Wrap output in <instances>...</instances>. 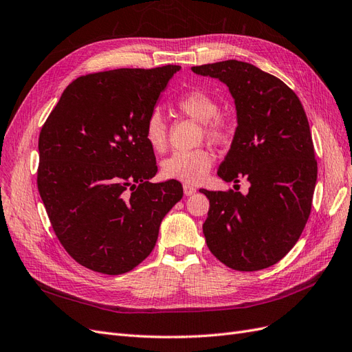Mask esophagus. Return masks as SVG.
I'll return each instance as SVG.
<instances>
[{
    "mask_svg": "<svg viewBox=\"0 0 352 352\" xmlns=\"http://www.w3.org/2000/svg\"><path fill=\"white\" fill-rule=\"evenodd\" d=\"M183 190H184V195L186 196H191V195H195V192H196V187H192L190 184H184Z\"/></svg>",
    "mask_w": 352,
    "mask_h": 352,
    "instance_id": "1",
    "label": "esophagus"
}]
</instances>
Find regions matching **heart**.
I'll return each mask as SVG.
<instances>
[{
  "label": "heart",
  "instance_id": "obj_1",
  "mask_svg": "<svg viewBox=\"0 0 352 352\" xmlns=\"http://www.w3.org/2000/svg\"><path fill=\"white\" fill-rule=\"evenodd\" d=\"M175 107L187 117L201 122V138L209 143L221 144L230 138V126L219 116L221 105L212 95L201 89H192L175 100ZM144 140L156 153H162L168 146L166 126L162 116L153 111L144 122ZM213 157L206 149L174 152L162 161L161 174L166 179H179L184 183H199L212 168Z\"/></svg>",
  "mask_w": 352,
  "mask_h": 352
}]
</instances>
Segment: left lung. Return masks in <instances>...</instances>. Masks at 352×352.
<instances>
[{
  "instance_id": "obj_1",
  "label": "left lung",
  "mask_w": 352,
  "mask_h": 352,
  "mask_svg": "<svg viewBox=\"0 0 352 352\" xmlns=\"http://www.w3.org/2000/svg\"><path fill=\"white\" fill-rule=\"evenodd\" d=\"M191 70L230 87L238 126L218 175L250 183L245 196L200 190L210 203L206 244L234 270L266 269L296 245L311 212L317 161L307 116L291 87L253 64L228 60Z\"/></svg>"
}]
</instances>
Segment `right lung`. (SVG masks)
<instances>
[{
	"mask_svg": "<svg viewBox=\"0 0 352 352\" xmlns=\"http://www.w3.org/2000/svg\"><path fill=\"white\" fill-rule=\"evenodd\" d=\"M178 70L169 64L77 77L42 126L39 195L65 252L90 270L121 275L140 265L183 197L177 179L149 181L157 165L143 134Z\"/></svg>",
	"mask_w": 352,
	"mask_h": 352,
	"instance_id": "right-lung-1",
	"label": "right lung"
}]
</instances>
